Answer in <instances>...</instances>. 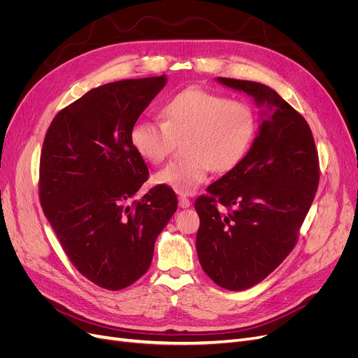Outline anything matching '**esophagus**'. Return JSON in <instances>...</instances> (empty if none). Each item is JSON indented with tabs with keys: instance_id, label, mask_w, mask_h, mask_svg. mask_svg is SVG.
Here are the masks:
<instances>
[{
	"instance_id": "esophagus-1",
	"label": "esophagus",
	"mask_w": 358,
	"mask_h": 358,
	"mask_svg": "<svg viewBox=\"0 0 358 358\" xmlns=\"http://www.w3.org/2000/svg\"><path fill=\"white\" fill-rule=\"evenodd\" d=\"M190 205H192V202H190V199H187L186 196H180V197H178V206H180V208L186 209V208H189Z\"/></svg>"
}]
</instances>
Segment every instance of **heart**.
Listing matches in <instances>:
<instances>
[{
    "label": "heart",
    "instance_id": "b5f03b06",
    "mask_svg": "<svg viewBox=\"0 0 358 358\" xmlns=\"http://www.w3.org/2000/svg\"><path fill=\"white\" fill-rule=\"evenodd\" d=\"M162 121L138 119L129 140L134 150L152 164L162 162L184 138L187 153L159 169L153 181L178 194H192L206 181L209 171L227 172L252 148L258 131L255 109L245 100L227 99L202 88L184 90L161 110Z\"/></svg>",
    "mask_w": 358,
    "mask_h": 358
}]
</instances>
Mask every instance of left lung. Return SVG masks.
I'll return each instance as SVG.
<instances>
[{"label":"left lung","instance_id":"obj_1","mask_svg":"<svg viewBox=\"0 0 358 358\" xmlns=\"http://www.w3.org/2000/svg\"><path fill=\"white\" fill-rule=\"evenodd\" d=\"M217 81L252 97L261 124L243 161L196 201V250L218 286L245 290L294 249L319 186V155L306 119L273 88L230 78Z\"/></svg>","mask_w":358,"mask_h":358}]
</instances>
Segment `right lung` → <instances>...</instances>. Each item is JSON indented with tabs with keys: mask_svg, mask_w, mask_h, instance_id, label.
Instances as JSON below:
<instances>
[{
	"mask_svg": "<svg viewBox=\"0 0 358 358\" xmlns=\"http://www.w3.org/2000/svg\"><path fill=\"white\" fill-rule=\"evenodd\" d=\"M165 84L162 75L92 88L56 115L44 138V214L76 270L108 290L149 270L157 236L177 210L176 193L164 186L128 205L149 177L129 132Z\"/></svg>",
	"mask_w": 358,
	"mask_h": 358,
	"instance_id": "add662e5",
	"label": "right lung"
}]
</instances>
